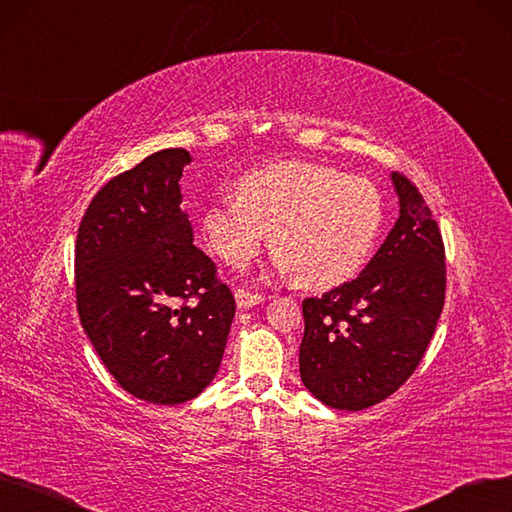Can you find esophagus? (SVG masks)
Instances as JSON below:
<instances>
[{
    "label": "esophagus",
    "instance_id": "34e87169",
    "mask_svg": "<svg viewBox=\"0 0 512 512\" xmlns=\"http://www.w3.org/2000/svg\"><path fill=\"white\" fill-rule=\"evenodd\" d=\"M235 300H237V306L239 309H250V306H256L264 300L262 294H254L250 290H237L235 292Z\"/></svg>",
    "mask_w": 512,
    "mask_h": 512
}]
</instances>
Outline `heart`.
<instances>
[{
	"label": "heart",
	"instance_id": "obj_1",
	"mask_svg": "<svg viewBox=\"0 0 512 512\" xmlns=\"http://www.w3.org/2000/svg\"><path fill=\"white\" fill-rule=\"evenodd\" d=\"M382 216V197L370 180L288 161L239 178L237 197H216L201 227L212 252L233 267L258 254L273 231L283 273H294L306 288H332L363 267Z\"/></svg>",
	"mask_w": 512,
	"mask_h": 512
}]
</instances>
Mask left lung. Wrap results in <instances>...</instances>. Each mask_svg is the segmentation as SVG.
<instances>
[{
    "instance_id": "8db88e82",
    "label": "left lung",
    "mask_w": 512,
    "mask_h": 512,
    "mask_svg": "<svg viewBox=\"0 0 512 512\" xmlns=\"http://www.w3.org/2000/svg\"><path fill=\"white\" fill-rule=\"evenodd\" d=\"M399 218L359 277L302 300L300 378L336 410L376 405L410 378L445 304V245L418 187L393 174Z\"/></svg>"
}]
</instances>
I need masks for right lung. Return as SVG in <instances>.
I'll return each instance as SVG.
<instances>
[{
    "label": "right lung",
    "mask_w": 512,
    "mask_h": 512,
    "mask_svg": "<svg viewBox=\"0 0 512 512\" xmlns=\"http://www.w3.org/2000/svg\"><path fill=\"white\" fill-rule=\"evenodd\" d=\"M189 161L163 149L111 178L75 241L81 327L117 384L157 405L185 403L214 380L235 317L233 292L180 210Z\"/></svg>",
    "instance_id": "right-lung-1"
}]
</instances>
